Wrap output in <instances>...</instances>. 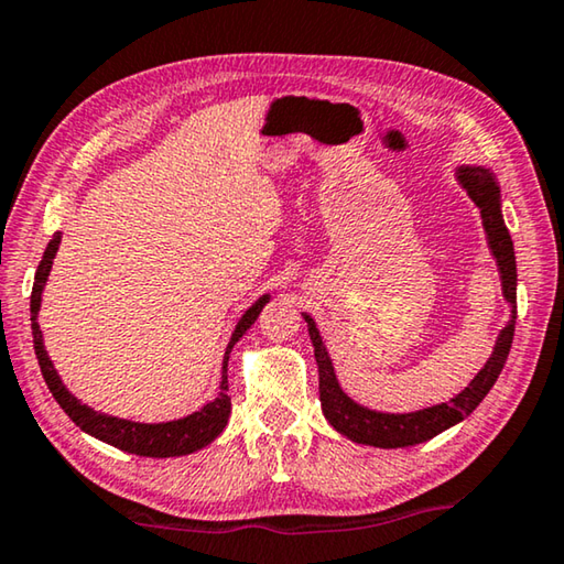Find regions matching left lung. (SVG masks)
<instances>
[{"mask_svg": "<svg viewBox=\"0 0 564 564\" xmlns=\"http://www.w3.org/2000/svg\"><path fill=\"white\" fill-rule=\"evenodd\" d=\"M457 178H460L467 196H470L475 206L480 208L485 234H488V243L492 248V256L498 259L502 293L512 305V318L508 326L500 330V338L495 343L490 360L485 362V368L475 376V380H470V386H467L463 393H457L451 403L417 410V413L395 415V413H376V410H368L358 403H352V400L343 393L336 380V373H333V362L328 358L326 346H323V338L316 328V323L303 313L305 323H308L313 350H316L318 395H321L323 415L328 417V423L336 427L338 433L350 437L352 443L373 445V447H405V445H417V443L431 441V437H435L437 433H443L455 423H460L463 417L470 415L473 410L480 405V400L490 393V388L495 386V380H498L505 360H508L512 336H514V318H518V269H514L512 238L500 214V188L490 171H485L480 166L457 169Z\"/></svg>", "mask_w": 564, "mask_h": 564, "instance_id": "left-lung-1", "label": "left lung"}]
</instances>
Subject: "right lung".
Listing matches in <instances>:
<instances>
[{
    "mask_svg": "<svg viewBox=\"0 0 564 564\" xmlns=\"http://www.w3.org/2000/svg\"><path fill=\"white\" fill-rule=\"evenodd\" d=\"M62 234H54V238L46 246V251L42 256L40 265H36L34 273V285H32V336H34V352L36 360H40L42 376L46 380V388L54 395L56 403L62 405V410L69 415L76 425L82 427L84 433H89L99 441L109 443L119 451H127L133 455H144V457H176V455H188L206 447L224 433V427L228 423V415H231V395H228V352L236 346V340L243 336V333L253 326V321L259 318V313L265 303H269V295L256 301L251 308L243 313V318L238 321V326L234 330L231 340H228L226 356H224V373H221V393H218L216 400L204 405L198 413L186 415L181 420H171V423H156V425H147V423H131V420H121V417H111L104 415L99 410H94L89 405H84L76 400L69 390L64 388L62 378L56 376V370L52 366L50 356L44 350V340H42V330L40 323H36V316H40V305H42V291L46 283V275L52 271V261L56 256V248H59Z\"/></svg>",
    "mask_w": 564,
    "mask_h": 564,
    "instance_id": "add662e5",
    "label": "right lung"
}]
</instances>
